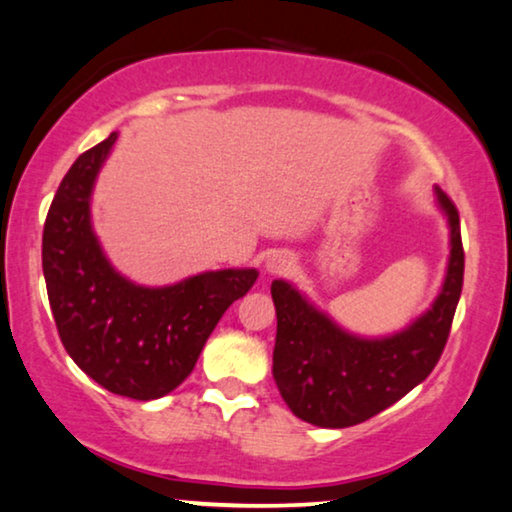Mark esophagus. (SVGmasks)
Here are the masks:
<instances>
[{"label": "esophagus", "instance_id": "obj_1", "mask_svg": "<svg viewBox=\"0 0 512 512\" xmlns=\"http://www.w3.org/2000/svg\"><path fill=\"white\" fill-rule=\"evenodd\" d=\"M294 266V257L290 253H285V250H280V253H273L269 259H266L264 269L269 276H283Z\"/></svg>", "mask_w": 512, "mask_h": 512}]
</instances>
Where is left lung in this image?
Masks as SVG:
<instances>
[{
    "label": "left lung",
    "mask_w": 512,
    "mask_h": 512,
    "mask_svg": "<svg viewBox=\"0 0 512 512\" xmlns=\"http://www.w3.org/2000/svg\"><path fill=\"white\" fill-rule=\"evenodd\" d=\"M450 225V257L441 292L427 313L383 338L355 336L338 327L285 280H273L276 348L273 378L280 397L304 422L343 429L390 408L434 371L448 343L464 285L459 213L436 187Z\"/></svg>",
    "instance_id": "1"
}]
</instances>
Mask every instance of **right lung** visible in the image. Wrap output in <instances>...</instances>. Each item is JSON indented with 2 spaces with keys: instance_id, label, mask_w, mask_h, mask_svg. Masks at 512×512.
Wrapping results in <instances>:
<instances>
[{
  "instance_id": "add662e5",
  "label": "right lung",
  "mask_w": 512,
  "mask_h": 512,
  "mask_svg": "<svg viewBox=\"0 0 512 512\" xmlns=\"http://www.w3.org/2000/svg\"><path fill=\"white\" fill-rule=\"evenodd\" d=\"M118 134L71 164L43 225V276L64 350L78 369L120 397L160 399L190 376L222 313L257 269H220L176 285L143 287L106 259L90 222L97 174Z\"/></svg>"
}]
</instances>
